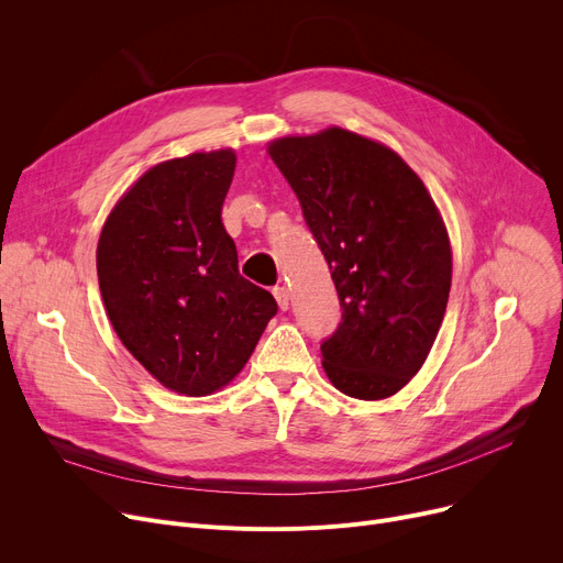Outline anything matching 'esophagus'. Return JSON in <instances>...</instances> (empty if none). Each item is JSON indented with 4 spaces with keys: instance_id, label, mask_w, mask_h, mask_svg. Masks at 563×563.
Returning <instances> with one entry per match:
<instances>
[{
    "instance_id": "34e87169",
    "label": "esophagus",
    "mask_w": 563,
    "mask_h": 563,
    "mask_svg": "<svg viewBox=\"0 0 563 563\" xmlns=\"http://www.w3.org/2000/svg\"><path fill=\"white\" fill-rule=\"evenodd\" d=\"M274 296H276V301H278V308H280V310H287V308H289L291 294H289V289H287L285 285H280V287H274Z\"/></svg>"
}]
</instances>
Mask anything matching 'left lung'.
Segmentation results:
<instances>
[{
    "label": "left lung",
    "instance_id": "obj_1",
    "mask_svg": "<svg viewBox=\"0 0 563 563\" xmlns=\"http://www.w3.org/2000/svg\"><path fill=\"white\" fill-rule=\"evenodd\" d=\"M269 156L291 185L340 296L321 342L330 383L380 400L423 366L448 306L451 242L423 180L389 146L344 129L280 137Z\"/></svg>",
    "mask_w": 563,
    "mask_h": 563
}]
</instances>
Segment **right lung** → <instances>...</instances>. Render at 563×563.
Instances as JSON below:
<instances>
[{"instance_id":"right-lung-1","label":"right lung","mask_w":563,"mask_h":563,"mask_svg":"<svg viewBox=\"0 0 563 563\" xmlns=\"http://www.w3.org/2000/svg\"><path fill=\"white\" fill-rule=\"evenodd\" d=\"M235 174L231 148L148 169L108 214L97 276L108 319L129 353L185 396L229 385L278 312L238 269L221 223Z\"/></svg>"}]
</instances>
